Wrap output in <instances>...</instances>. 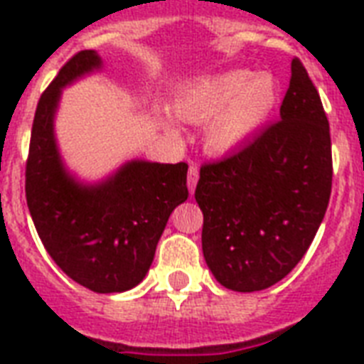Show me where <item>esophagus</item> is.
Instances as JSON below:
<instances>
[{
	"mask_svg": "<svg viewBox=\"0 0 364 364\" xmlns=\"http://www.w3.org/2000/svg\"><path fill=\"white\" fill-rule=\"evenodd\" d=\"M197 180H199V168L196 165H190V168H188V190H190V193H193V190H196Z\"/></svg>",
	"mask_w": 364,
	"mask_h": 364,
	"instance_id": "esophagus-1",
	"label": "esophagus"
}]
</instances>
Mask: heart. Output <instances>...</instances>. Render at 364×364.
I'll return each mask as SVG.
<instances>
[{
    "mask_svg": "<svg viewBox=\"0 0 364 364\" xmlns=\"http://www.w3.org/2000/svg\"><path fill=\"white\" fill-rule=\"evenodd\" d=\"M277 80L269 72L224 70L196 81L176 97V117L193 125L203 123V148L214 157L232 156L260 134L279 106ZM167 132L178 136V127L165 119Z\"/></svg>",
    "mask_w": 364,
    "mask_h": 364,
    "instance_id": "obj_1",
    "label": "heart"
}]
</instances>
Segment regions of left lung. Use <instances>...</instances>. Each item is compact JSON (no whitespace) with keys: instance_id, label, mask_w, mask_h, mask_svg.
<instances>
[{"instance_id":"8db88e82","label":"left lung","mask_w":364,"mask_h":364,"mask_svg":"<svg viewBox=\"0 0 364 364\" xmlns=\"http://www.w3.org/2000/svg\"><path fill=\"white\" fill-rule=\"evenodd\" d=\"M281 121L243 150L203 165V256L230 290L255 292L287 277L325 218L332 186L331 129L302 62L290 64Z\"/></svg>"}]
</instances>
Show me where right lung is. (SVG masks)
<instances>
[{
    "label": "right lung",
    "mask_w": 364,
    "mask_h": 364,
    "mask_svg": "<svg viewBox=\"0 0 364 364\" xmlns=\"http://www.w3.org/2000/svg\"><path fill=\"white\" fill-rule=\"evenodd\" d=\"M102 68L97 50H81L39 98L26 163V201L56 266L85 289L109 294L125 292L146 277L168 216L188 199V165L129 159L97 182L68 168L55 132L62 91Z\"/></svg>",
    "instance_id": "obj_1"
}]
</instances>
